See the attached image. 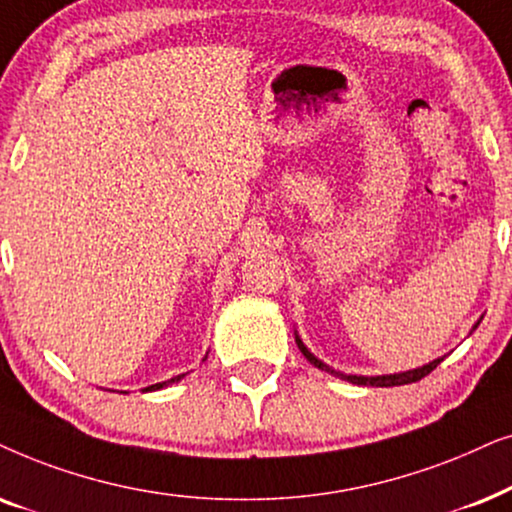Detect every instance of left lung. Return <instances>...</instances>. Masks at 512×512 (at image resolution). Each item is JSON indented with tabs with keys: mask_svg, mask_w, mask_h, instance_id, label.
Here are the masks:
<instances>
[{
	"mask_svg": "<svg viewBox=\"0 0 512 512\" xmlns=\"http://www.w3.org/2000/svg\"><path fill=\"white\" fill-rule=\"evenodd\" d=\"M297 346H299V351L304 353V358L309 360L311 365H316V367H320V370H327V372H332V374H337V377H342V379H346V381H351V384H358V386H403V384H412V381H419V379H424L426 374H431L435 367H438L440 363H442V358H438V360H433V363H428V365H424V367H417V370H410V372H400V374H381V377H358V374H342V372H335V370H330V367H327L325 363H320V360L313 356V353L306 349V346L302 344V339L297 337Z\"/></svg>",
	"mask_w": 512,
	"mask_h": 512,
	"instance_id": "1",
	"label": "left lung"
}]
</instances>
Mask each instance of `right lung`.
<instances>
[{"instance_id": "obj_1", "label": "right lung", "mask_w": 512, "mask_h": 512, "mask_svg": "<svg viewBox=\"0 0 512 512\" xmlns=\"http://www.w3.org/2000/svg\"><path fill=\"white\" fill-rule=\"evenodd\" d=\"M180 377H175V379H170V381H163V384H154V386H147L145 391H159V388H163L166 384H173V381H177Z\"/></svg>"}]
</instances>
